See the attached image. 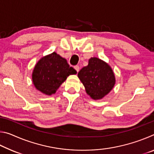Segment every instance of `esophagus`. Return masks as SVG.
Returning a JSON list of instances; mask_svg holds the SVG:
<instances>
[{
    "mask_svg": "<svg viewBox=\"0 0 154 154\" xmlns=\"http://www.w3.org/2000/svg\"><path fill=\"white\" fill-rule=\"evenodd\" d=\"M74 69H75V70H76V71H77V72L79 71V66H78V65H76V66H74Z\"/></svg>",
    "mask_w": 154,
    "mask_h": 154,
    "instance_id": "34e87169",
    "label": "esophagus"
}]
</instances>
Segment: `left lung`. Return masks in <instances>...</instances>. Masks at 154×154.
Here are the masks:
<instances>
[{
	"mask_svg": "<svg viewBox=\"0 0 154 154\" xmlns=\"http://www.w3.org/2000/svg\"><path fill=\"white\" fill-rule=\"evenodd\" d=\"M78 77L88 95L94 100L103 98L113 88L116 82L111 68L100 59L91 58L89 63L78 72Z\"/></svg>",
	"mask_w": 154,
	"mask_h": 154,
	"instance_id": "1",
	"label": "left lung"
}]
</instances>
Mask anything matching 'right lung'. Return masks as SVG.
<instances>
[{
    "label": "right lung",
    "mask_w": 154,
    "mask_h": 154,
    "mask_svg": "<svg viewBox=\"0 0 154 154\" xmlns=\"http://www.w3.org/2000/svg\"><path fill=\"white\" fill-rule=\"evenodd\" d=\"M77 71L69 66L66 60L56 52L41 58L32 72V82L35 88L47 95L54 94L70 75Z\"/></svg>",
    "instance_id": "add662e5"
}]
</instances>
